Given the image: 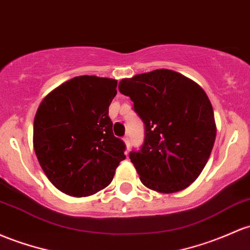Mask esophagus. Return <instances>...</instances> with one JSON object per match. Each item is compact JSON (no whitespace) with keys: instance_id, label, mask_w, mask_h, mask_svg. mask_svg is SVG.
<instances>
[{"instance_id":"1","label":"esophagus","mask_w":250,"mask_h":250,"mask_svg":"<svg viewBox=\"0 0 250 250\" xmlns=\"http://www.w3.org/2000/svg\"><path fill=\"white\" fill-rule=\"evenodd\" d=\"M123 141H125V147H127L128 149H129V147H130V140H129V138H128V136H125V138H123Z\"/></svg>"}]
</instances>
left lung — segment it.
<instances>
[{"instance_id":"left-lung-1","label":"left lung","mask_w":250,"mask_h":250,"mask_svg":"<svg viewBox=\"0 0 250 250\" xmlns=\"http://www.w3.org/2000/svg\"><path fill=\"white\" fill-rule=\"evenodd\" d=\"M119 89L145 123L144 145L129 154L141 183L161 193L190 186L207 165L216 139L213 109L204 90L166 68L122 79Z\"/></svg>"}]
</instances>
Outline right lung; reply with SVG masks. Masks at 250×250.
Returning a JSON list of instances; mask_svg holds the SVG:
<instances>
[{
  "instance_id": "right-lung-1",
  "label": "right lung",
  "mask_w": 250,
  "mask_h": 250,
  "mask_svg": "<svg viewBox=\"0 0 250 250\" xmlns=\"http://www.w3.org/2000/svg\"><path fill=\"white\" fill-rule=\"evenodd\" d=\"M117 81L79 76L52 90L34 117L33 146L48 180L72 197L105 188L125 160V145L114 136L109 105Z\"/></svg>"
}]
</instances>
